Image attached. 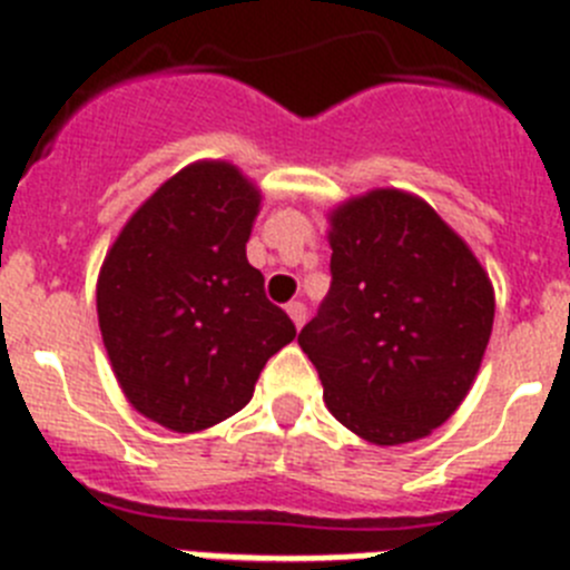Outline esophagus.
<instances>
[{"instance_id": "obj_1", "label": "esophagus", "mask_w": 570, "mask_h": 570, "mask_svg": "<svg viewBox=\"0 0 570 570\" xmlns=\"http://www.w3.org/2000/svg\"><path fill=\"white\" fill-rule=\"evenodd\" d=\"M285 311H288V316H291V320H294L296 328H302V325H305V320H308V308H305L302 302H291V305Z\"/></svg>"}]
</instances>
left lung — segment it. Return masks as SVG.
Masks as SVG:
<instances>
[{
	"label": "left lung",
	"mask_w": 570,
	"mask_h": 570,
	"mask_svg": "<svg viewBox=\"0 0 570 570\" xmlns=\"http://www.w3.org/2000/svg\"><path fill=\"white\" fill-rule=\"evenodd\" d=\"M331 291L302 328L331 414L374 445L428 436L471 391L493 328L480 259L396 188L331 214Z\"/></svg>",
	"instance_id": "left-lung-1"
}]
</instances>
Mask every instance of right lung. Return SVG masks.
<instances>
[{
	"label": "right lung",
	"mask_w": 570,
	"mask_h": 570,
	"mask_svg": "<svg viewBox=\"0 0 570 570\" xmlns=\"http://www.w3.org/2000/svg\"><path fill=\"white\" fill-rule=\"evenodd\" d=\"M259 190L228 163H194L139 205L97 282L105 351L130 405L194 434L248 405L296 336L245 256Z\"/></svg>",
	"instance_id": "add662e5"
}]
</instances>
